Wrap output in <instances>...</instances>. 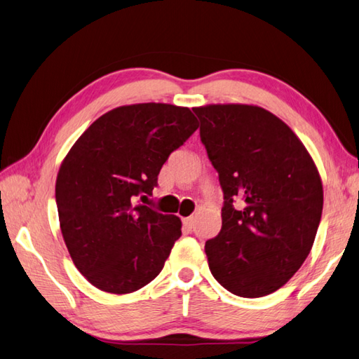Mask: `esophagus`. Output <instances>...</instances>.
Instances as JSON below:
<instances>
[{
    "instance_id": "esophagus-1",
    "label": "esophagus",
    "mask_w": 359,
    "mask_h": 359,
    "mask_svg": "<svg viewBox=\"0 0 359 359\" xmlns=\"http://www.w3.org/2000/svg\"><path fill=\"white\" fill-rule=\"evenodd\" d=\"M182 222H184V226H185L187 229H193L196 221H194L193 216H188V217H184V219H182Z\"/></svg>"
}]
</instances>
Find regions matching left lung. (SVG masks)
Returning a JSON list of instances; mask_svg holds the SVG:
<instances>
[{
	"label": "left lung",
	"mask_w": 359,
	"mask_h": 359,
	"mask_svg": "<svg viewBox=\"0 0 359 359\" xmlns=\"http://www.w3.org/2000/svg\"><path fill=\"white\" fill-rule=\"evenodd\" d=\"M193 110L224 193L221 231L205 243L210 271L235 296H268L313 248L324 207L318 168L268 110L245 104Z\"/></svg>",
	"instance_id": "8db88e82"
}]
</instances>
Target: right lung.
I'll return each instance as SVG.
<instances>
[{
    "label": "right lung",
    "instance_id": "right-lung-1",
    "mask_svg": "<svg viewBox=\"0 0 359 359\" xmlns=\"http://www.w3.org/2000/svg\"><path fill=\"white\" fill-rule=\"evenodd\" d=\"M198 126L188 107L123 105L97 118L62 161L55 180L62 236L97 290L133 292L163 269L182 222L137 199L152 196L161 166Z\"/></svg>",
    "mask_w": 359,
    "mask_h": 359
}]
</instances>
